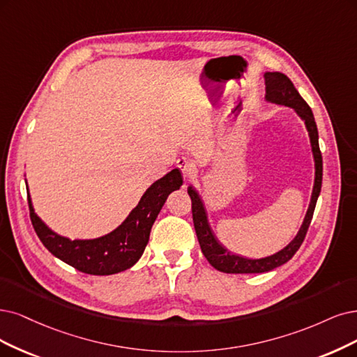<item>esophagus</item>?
Instances as JSON below:
<instances>
[{"label":"esophagus","mask_w":357,"mask_h":357,"mask_svg":"<svg viewBox=\"0 0 357 357\" xmlns=\"http://www.w3.org/2000/svg\"><path fill=\"white\" fill-rule=\"evenodd\" d=\"M176 166L179 167L182 176L185 178V179H191L194 176V174H195V165L191 160H188V158H185V157L179 158V160L176 162Z\"/></svg>","instance_id":"esophagus-1"}]
</instances>
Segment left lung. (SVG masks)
I'll list each match as a JSON object with an SVG mask.
<instances>
[{"label": "left lung", "mask_w": 357, "mask_h": 357, "mask_svg": "<svg viewBox=\"0 0 357 357\" xmlns=\"http://www.w3.org/2000/svg\"><path fill=\"white\" fill-rule=\"evenodd\" d=\"M265 82H266V100L273 101L278 104H285L288 107H293L303 119H305L306 128L310 135L312 142V150L314 155V166H316V176H314V187H313V195L310 207L307 210V215L303 222L301 229L297 234L296 238L289 243L280 253L273 256L265 257V259H257V260H250L243 259L240 256L229 255L225 248H223L215 238V235L210 231V227L207 223L206 218V210L200 200L199 194H197L192 188L188 190V194L191 197V210H192V220H194V228L197 238H199L202 252L207 261L212 265L215 269L227 273H261V272H269L275 268H278L284 263H287L291 259L297 250L300 248L301 243L305 241V236L307 234L309 225L313 218L314 206L318 202V197L322 187V153L319 149V139H318V128L314 123L313 113L309 107V104L301 98L298 91L293 85L289 79L280 72H268L265 73Z\"/></svg>", "instance_id": "left-lung-1"}]
</instances>
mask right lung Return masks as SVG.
Returning <instances> with one entry per match:
<instances>
[{
  "label": "right lung",
  "instance_id": "right-lung-1",
  "mask_svg": "<svg viewBox=\"0 0 357 357\" xmlns=\"http://www.w3.org/2000/svg\"><path fill=\"white\" fill-rule=\"evenodd\" d=\"M182 175L174 169L162 179L155 181L145 191L138 206L128 219L112 234L89 241H70L50 231L41 222L29 203V215L38 238L51 255L68 263L79 272L89 275H112L134 266L149 243L153 223L160 212L167 195L179 190Z\"/></svg>",
  "mask_w": 357,
  "mask_h": 357
}]
</instances>
